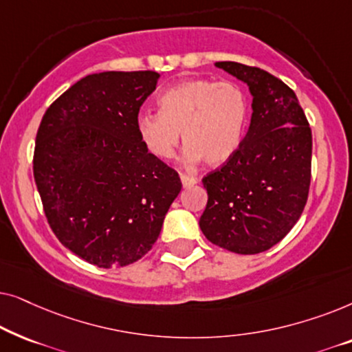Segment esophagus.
Returning <instances> with one entry per match:
<instances>
[{
  "label": "esophagus",
  "mask_w": 352,
  "mask_h": 352,
  "mask_svg": "<svg viewBox=\"0 0 352 352\" xmlns=\"http://www.w3.org/2000/svg\"><path fill=\"white\" fill-rule=\"evenodd\" d=\"M181 182H182V186L186 187H192V186H195L197 184V177H194V176H187L186 173H181Z\"/></svg>",
  "instance_id": "obj_1"
}]
</instances>
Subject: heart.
Here are the masks:
<instances>
[{
	"label": "heart",
	"instance_id": "heart-1",
	"mask_svg": "<svg viewBox=\"0 0 352 352\" xmlns=\"http://www.w3.org/2000/svg\"><path fill=\"white\" fill-rule=\"evenodd\" d=\"M160 112L138 115L139 138L158 160H170L184 142L187 163L223 165L239 151L247 129L250 102L234 81L192 78L158 98Z\"/></svg>",
	"mask_w": 352,
	"mask_h": 352
}]
</instances>
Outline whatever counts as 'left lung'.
Returning <instances> with one entry per match:
<instances>
[{
    "mask_svg": "<svg viewBox=\"0 0 352 352\" xmlns=\"http://www.w3.org/2000/svg\"><path fill=\"white\" fill-rule=\"evenodd\" d=\"M248 85L253 113L235 155L204 179L208 204L200 229L239 254L266 252L290 232L311 184L312 134L296 94L258 67L216 62Z\"/></svg>",
    "mask_w": 352,
    "mask_h": 352,
    "instance_id": "left-lung-1",
    "label": "left lung"
}]
</instances>
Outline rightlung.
Returning a JSON list of instances; mask_svg holds the SVG:
<instances>
[{"label":"right lung","instance_id":"1","mask_svg":"<svg viewBox=\"0 0 352 352\" xmlns=\"http://www.w3.org/2000/svg\"><path fill=\"white\" fill-rule=\"evenodd\" d=\"M157 72L85 76L43 115L33 176L52 232L98 267L141 259L160 235L181 192L179 175L139 138V109Z\"/></svg>","mask_w":352,"mask_h":352}]
</instances>
